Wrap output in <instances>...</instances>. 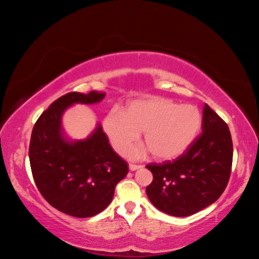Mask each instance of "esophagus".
Segmentation results:
<instances>
[{
	"instance_id": "1",
	"label": "esophagus",
	"mask_w": 259,
	"mask_h": 259,
	"mask_svg": "<svg viewBox=\"0 0 259 259\" xmlns=\"http://www.w3.org/2000/svg\"><path fill=\"white\" fill-rule=\"evenodd\" d=\"M130 169L131 170H136V169H138V168H140V167H143L142 165H137V164H130Z\"/></svg>"
}]
</instances>
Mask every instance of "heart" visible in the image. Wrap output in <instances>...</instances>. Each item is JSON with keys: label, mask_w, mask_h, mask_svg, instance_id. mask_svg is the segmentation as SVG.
<instances>
[{"label": "heart", "mask_w": 259, "mask_h": 259, "mask_svg": "<svg viewBox=\"0 0 259 259\" xmlns=\"http://www.w3.org/2000/svg\"><path fill=\"white\" fill-rule=\"evenodd\" d=\"M201 122L197 107L151 98L132 101L124 111L112 108L104 117L103 128L117 153L126 152L143 132L144 142L154 158L167 160L189 147ZM145 153V148H135L130 155L132 159H139Z\"/></svg>", "instance_id": "1"}]
</instances>
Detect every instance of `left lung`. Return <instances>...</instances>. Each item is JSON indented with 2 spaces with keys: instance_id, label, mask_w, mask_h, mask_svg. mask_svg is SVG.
<instances>
[{
  "instance_id": "obj_1",
  "label": "left lung",
  "mask_w": 259,
  "mask_h": 259,
  "mask_svg": "<svg viewBox=\"0 0 259 259\" xmlns=\"http://www.w3.org/2000/svg\"><path fill=\"white\" fill-rule=\"evenodd\" d=\"M202 133L174 161L146 165L153 175L146 192L164 213L185 217L213 204L228 185L233 146L228 125L205 104Z\"/></svg>"
}]
</instances>
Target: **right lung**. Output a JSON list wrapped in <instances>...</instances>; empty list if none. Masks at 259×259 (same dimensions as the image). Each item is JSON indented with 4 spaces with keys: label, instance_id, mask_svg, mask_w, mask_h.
<instances>
[{
    "label": "right lung",
    "instance_id": "right-lung-1",
    "mask_svg": "<svg viewBox=\"0 0 259 259\" xmlns=\"http://www.w3.org/2000/svg\"><path fill=\"white\" fill-rule=\"evenodd\" d=\"M105 93H68L45 110L31 134L29 159L42 197L67 215L86 218L103 211L112 201L116 184L128 165L109 144L101 125L83 140L65 137L61 115L74 104H96Z\"/></svg>",
    "mask_w": 259,
    "mask_h": 259
}]
</instances>
